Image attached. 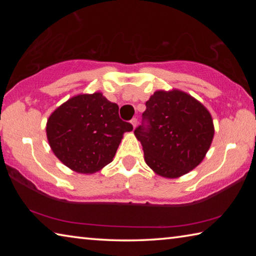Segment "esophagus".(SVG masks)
I'll return each instance as SVG.
<instances>
[{"mask_svg": "<svg viewBox=\"0 0 256 256\" xmlns=\"http://www.w3.org/2000/svg\"><path fill=\"white\" fill-rule=\"evenodd\" d=\"M131 124H132V126H133V128H136V124H138V118H132L131 120Z\"/></svg>", "mask_w": 256, "mask_h": 256, "instance_id": "esophagus-1", "label": "esophagus"}]
</instances>
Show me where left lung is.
Here are the masks:
<instances>
[{
    "mask_svg": "<svg viewBox=\"0 0 256 256\" xmlns=\"http://www.w3.org/2000/svg\"><path fill=\"white\" fill-rule=\"evenodd\" d=\"M144 120L134 136L141 142L144 160L156 174L178 178L204 159L214 136L209 110L178 89L158 90L146 102Z\"/></svg>",
    "mask_w": 256,
    "mask_h": 256,
    "instance_id": "1",
    "label": "left lung"
}]
</instances>
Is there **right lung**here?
I'll return each mask as SVG.
<instances>
[{
  "label": "right lung",
  "mask_w": 256,
  "mask_h": 256,
  "mask_svg": "<svg viewBox=\"0 0 256 256\" xmlns=\"http://www.w3.org/2000/svg\"><path fill=\"white\" fill-rule=\"evenodd\" d=\"M132 124L118 116V106L102 92L81 94L50 115L46 136L52 151L66 167L94 174L112 162Z\"/></svg>",
  "instance_id": "right-lung-1"
}]
</instances>
